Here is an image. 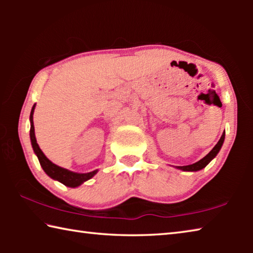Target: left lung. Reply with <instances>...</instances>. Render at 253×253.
Here are the masks:
<instances>
[{"label": "left lung", "mask_w": 253, "mask_h": 253, "mask_svg": "<svg viewBox=\"0 0 253 253\" xmlns=\"http://www.w3.org/2000/svg\"><path fill=\"white\" fill-rule=\"evenodd\" d=\"M224 138H225V131H223V134H222L220 140H219V142H217V144L215 145V146L212 148V151L210 152L207 156H204L202 160H200L199 162H196V163H194V164H191V165L176 166V169H182V170H184V172H198V170L204 169L205 166H207L209 163L211 162L213 158L217 155V153L220 152L222 145H223Z\"/></svg>", "instance_id": "1"}]
</instances>
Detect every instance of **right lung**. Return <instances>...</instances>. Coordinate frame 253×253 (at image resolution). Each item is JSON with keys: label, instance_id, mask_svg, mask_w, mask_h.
<instances>
[{"label": "right lung", "instance_id": "1", "mask_svg": "<svg viewBox=\"0 0 253 253\" xmlns=\"http://www.w3.org/2000/svg\"><path fill=\"white\" fill-rule=\"evenodd\" d=\"M34 109H36V105H33L31 114H30V124H31V128H30V139H31V145H32L34 154L37 155L38 160L40 162L41 168L43 169L45 174L52 179H54V181H58L60 183H62L63 185L69 186V187H78L85 181H88V179H90L91 177L95 176L98 172V169H95L89 173H76V172H72V170L60 168V166L53 164V163L44 155L43 152L41 151V148L37 143L36 134H34V125H33Z\"/></svg>", "mask_w": 253, "mask_h": 253}]
</instances>
